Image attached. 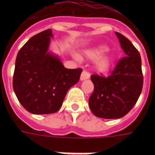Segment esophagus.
<instances>
[{
  "label": "esophagus",
  "mask_w": 155,
  "mask_h": 155,
  "mask_svg": "<svg viewBox=\"0 0 155 155\" xmlns=\"http://www.w3.org/2000/svg\"><path fill=\"white\" fill-rule=\"evenodd\" d=\"M91 76V74L90 73L86 71H82V73L81 74V81H84V80H86V79H89Z\"/></svg>",
  "instance_id": "esophagus-1"
}]
</instances>
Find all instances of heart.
Listing matches in <instances>:
<instances>
[{"label": "heart", "mask_w": 155, "mask_h": 155, "mask_svg": "<svg viewBox=\"0 0 155 155\" xmlns=\"http://www.w3.org/2000/svg\"><path fill=\"white\" fill-rule=\"evenodd\" d=\"M106 51V47L104 45H99L97 47L91 49L85 52V55L90 59H98L96 62L97 69L100 71H106L111 64V58L108 55L101 54Z\"/></svg>", "instance_id": "heart-1"}]
</instances>
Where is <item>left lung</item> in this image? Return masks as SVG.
I'll return each instance as SVG.
<instances>
[{
    "mask_svg": "<svg viewBox=\"0 0 155 155\" xmlns=\"http://www.w3.org/2000/svg\"><path fill=\"white\" fill-rule=\"evenodd\" d=\"M125 55L115 64L109 76L92 74L94 91L89 105L95 116L119 119L136 104L143 88V73L140 52L131 41L115 32Z\"/></svg>",
    "mask_w": 155,
    "mask_h": 155,
    "instance_id": "obj_1",
    "label": "left lung"
}]
</instances>
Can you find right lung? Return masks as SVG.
<instances>
[{
	"mask_svg": "<svg viewBox=\"0 0 155 155\" xmlns=\"http://www.w3.org/2000/svg\"><path fill=\"white\" fill-rule=\"evenodd\" d=\"M52 35L48 29L32 36L15 60L13 89L19 102L31 114L57 112L82 72L81 68H64L56 56L47 52Z\"/></svg>",
	"mask_w": 155,
	"mask_h": 155,
	"instance_id": "right-lung-1",
	"label": "right lung"
}]
</instances>
